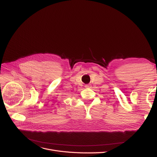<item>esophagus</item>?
<instances>
[{
	"mask_svg": "<svg viewBox=\"0 0 157 157\" xmlns=\"http://www.w3.org/2000/svg\"><path fill=\"white\" fill-rule=\"evenodd\" d=\"M85 87H86V88H91V86H90V84H86V86H85Z\"/></svg>",
	"mask_w": 157,
	"mask_h": 157,
	"instance_id": "esophagus-1",
	"label": "esophagus"
}]
</instances>
